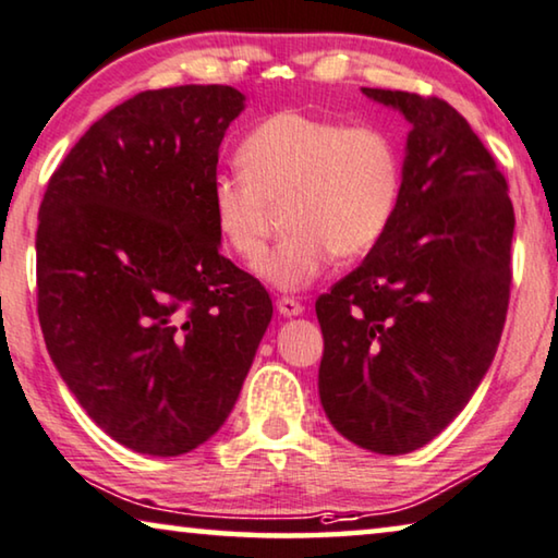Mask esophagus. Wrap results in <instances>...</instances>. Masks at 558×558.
<instances>
[{
    "mask_svg": "<svg viewBox=\"0 0 558 558\" xmlns=\"http://www.w3.org/2000/svg\"><path fill=\"white\" fill-rule=\"evenodd\" d=\"M278 313L282 315V318H298V315H303V305L298 303L295 298H280Z\"/></svg>",
    "mask_w": 558,
    "mask_h": 558,
    "instance_id": "esophagus-1",
    "label": "esophagus"
}]
</instances>
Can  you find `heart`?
<instances>
[{"label":"heart","instance_id":"1","mask_svg":"<svg viewBox=\"0 0 558 558\" xmlns=\"http://www.w3.org/2000/svg\"><path fill=\"white\" fill-rule=\"evenodd\" d=\"M243 174L210 185L213 226L240 260L260 257L270 207L288 203L290 235L255 265L270 288L293 293L328 270L332 257L371 253L401 197V157L384 130L298 110L257 122L238 147Z\"/></svg>","mask_w":558,"mask_h":558}]
</instances>
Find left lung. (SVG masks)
<instances>
[{
	"instance_id": "8db88e82",
	"label": "left lung",
	"mask_w": 558,
	"mask_h": 558,
	"mask_svg": "<svg viewBox=\"0 0 558 558\" xmlns=\"http://www.w3.org/2000/svg\"><path fill=\"white\" fill-rule=\"evenodd\" d=\"M363 95L411 132L386 235L315 303L318 393L340 436L398 456L434 440L484 380L509 307L517 220L494 157L451 105Z\"/></svg>"
}]
</instances>
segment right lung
<instances>
[{
    "mask_svg": "<svg viewBox=\"0 0 558 558\" xmlns=\"http://www.w3.org/2000/svg\"><path fill=\"white\" fill-rule=\"evenodd\" d=\"M245 95L147 89L97 120L39 205V326L66 388L107 436L180 456L218 434L272 318L220 255L210 195Z\"/></svg>",
    "mask_w": 558,
    "mask_h": 558,
    "instance_id": "1",
    "label": "right lung"
}]
</instances>
